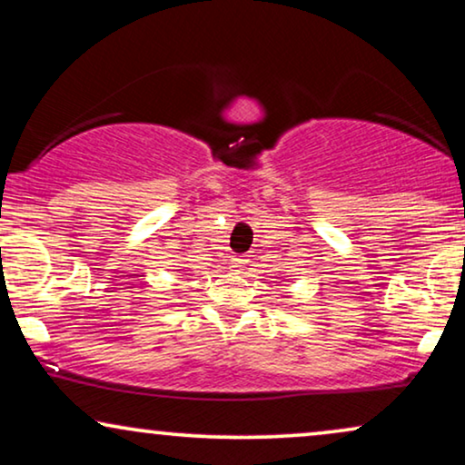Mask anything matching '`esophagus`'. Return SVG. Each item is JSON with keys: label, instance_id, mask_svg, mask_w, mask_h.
<instances>
[{"label": "esophagus", "instance_id": "obj_1", "mask_svg": "<svg viewBox=\"0 0 465 465\" xmlns=\"http://www.w3.org/2000/svg\"><path fill=\"white\" fill-rule=\"evenodd\" d=\"M231 264H232V269H243L245 260H243V256H237V258L231 260Z\"/></svg>", "mask_w": 465, "mask_h": 465}]
</instances>
